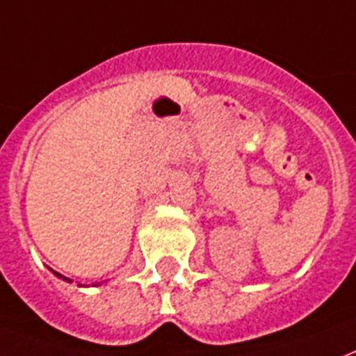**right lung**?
<instances>
[{
  "instance_id": "add662e5",
  "label": "right lung",
  "mask_w": 356,
  "mask_h": 356,
  "mask_svg": "<svg viewBox=\"0 0 356 356\" xmlns=\"http://www.w3.org/2000/svg\"><path fill=\"white\" fill-rule=\"evenodd\" d=\"M55 275H57V277L63 278V280H68V278H65V277H63V275H59V273H55ZM68 282H70V280H68Z\"/></svg>"
}]
</instances>
